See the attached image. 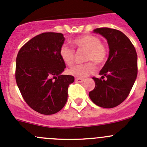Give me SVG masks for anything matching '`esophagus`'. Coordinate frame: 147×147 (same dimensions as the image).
Masks as SVG:
<instances>
[{"label":"esophagus","instance_id":"34e87169","mask_svg":"<svg viewBox=\"0 0 147 147\" xmlns=\"http://www.w3.org/2000/svg\"><path fill=\"white\" fill-rule=\"evenodd\" d=\"M75 81L78 82V83H83V81H84V79H83V78H75Z\"/></svg>","mask_w":147,"mask_h":147}]
</instances>
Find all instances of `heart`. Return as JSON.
<instances>
[{
    "instance_id": "b5f03b06",
    "label": "heart",
    "mask_w": 147,
    "mask_h": 147,
    "mask_svg": "<svg viewBox=\"0 0 147 147\" xmlns=\"http://www.w3.org/2000/svg\"><path fill=\"white\" fill-rule=\"evenodd\" d=\"M73 46L78 49L86 51L85 60L93 61L97 65H101L107 58V49L101 43L98 37L93 35H86L79 37L72 41ZM59 55L63 62L67 66H72L75 60V52L67 46H63L60 49ZM95 71L94 63L88 62L72 67L68 70L69 74L78 78H84L92 74Z\"/></svg>"
}]
</instances>
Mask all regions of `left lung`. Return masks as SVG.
<instances>
[{"instance_id":"left-lung-1","label":"left lung","mask_w":147,"mask_h":147,"mask_svg":"<svg viewBox=\"0 0 147 147\" xmlns=\"http://www.w3.org/2000/svg\"><path fill=\"white\" fill-rule=\"evenodd\" d=\"M94 32L106 38L109 52L99 72L101 77L93 78L96 86L88 95L97 106L113 108L127 98L135 83L138 72L137 53L129 38L121 31L102 27L95 29Z\"/></svg>"}]
</instances>
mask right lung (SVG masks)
Masks as SVG:
<instances>
[{
	"label": "right lung",
	"instance_id": "add662e5",
	"mask_svg": "<svg viewBox=\"0 0 147 147\" xmlns=\"http://www.w3.org/2000/svg\"><path fill=\"white\" fill-rule=\"evenodd\" d=\"M64 35L43 32L26 42L16 57V81L27 105L42 115L59 112L67 101L75 78L62 75L66 68L59 55Z\"/></svg>",
	"mask_w": 147,
	"mask_h": 147
}]
</instances>
